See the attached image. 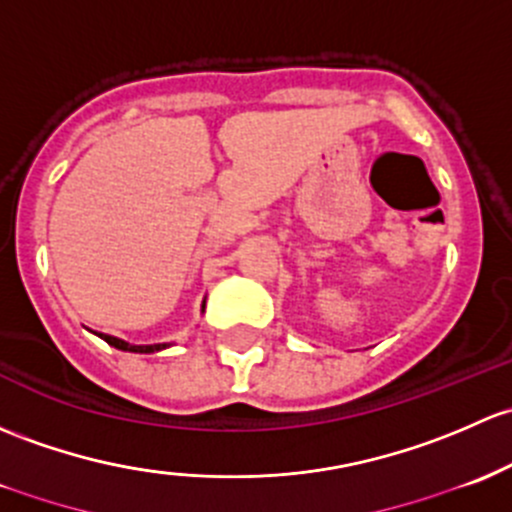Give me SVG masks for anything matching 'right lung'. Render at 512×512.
Instances as JSON below:
<instances>
[{
    "label": "right lung",
    "mask_w": 512,
    "mask_h": 512,
    "mask_svg": "<svg viewBox=\"0 0 512 512\" xmlns=\"http://www.w3.org/2000/svg\"><path fill=\"white\" fill-rule=\"evenodd\" d=\"M102 338H105L110 346L120 348V351H129V353H154V351H161V348H166V343H154V346H132V343L122 341V338L107 336V333H102Z\"/></svg>",
    "instance_id": "right-lung-1"
}]
</instances>
